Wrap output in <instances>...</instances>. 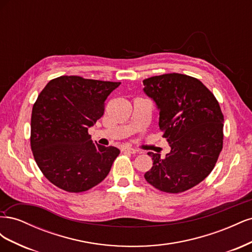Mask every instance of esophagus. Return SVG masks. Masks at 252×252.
<instances>
[{"label":"esophagus","instance_id":"34e87169","mask_svg":"<svg viewBox=\"0 0 252 252\" xmlns=\"http://www.w3.org/2000/svg\"><path fill=\"white\" fill-rule=\"evenodd\" d=\"M122 151H125V152H129V154H136V151L134 148H131V147H124L123 149H122Z\"/></svg>","mask_w":252,"mask_h":252}]
</instances>
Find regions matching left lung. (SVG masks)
Instances as JSON below:
<instances>
[{"instance_id":"obj_1","label":"left lung","mask_w":252,"mask_h":252,"mask_svg":"<svg viewBox=\"0 0 252 252\" xmlns=\"http://www.w3.org/2000/svg\"><path fill=\"white\" fill-rule=\"evenodd\" d=\"M159 110V130L170 144L164 158L148 152L154 166L144 174L167 193L196 186L215 168L223 149L224 117L215 94L193 77L165 73L143 81Z\"/></svg>"}]
</instances>
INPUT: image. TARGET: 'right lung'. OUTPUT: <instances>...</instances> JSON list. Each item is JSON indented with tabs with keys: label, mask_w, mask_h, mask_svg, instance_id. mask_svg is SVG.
<instances>
[{
	"label": "right lung",
	"mask_w": 252,
	"mask_h": 252,
	"mask_svg": "<svg viewBox=\"0 0 252 252\" xmlns=\"http://www.w3.org/2000/svg\"><path fill=\"white\" fill-rule=\"evenodd\" d=\"M120 84L61 75L40 93L32 107L30 146L55 186L78 193L107 177L120 150L94 143L88 127L102 118L106 98Z\"/></svg>",
	"instance_id": "add662e5"
}]
</instances>
